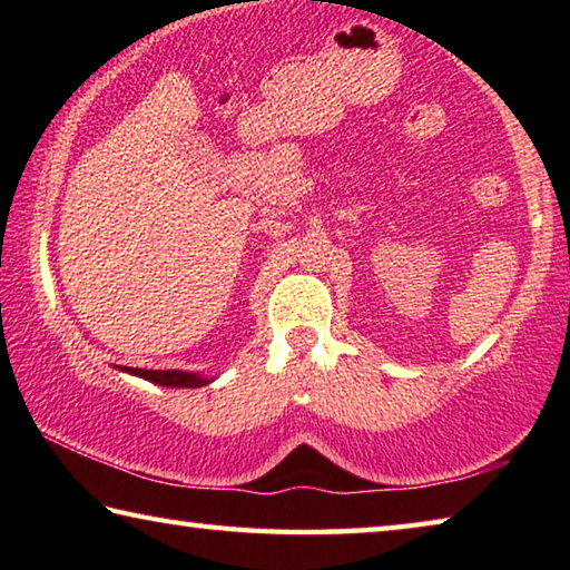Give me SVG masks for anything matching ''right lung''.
<instances>
[{"instance_id":"1","label":"right lung","mask_w":570,"mask_h":570,"mask_svg":"<svg viewBox=\"0 0 570 570\" xmlns=\"http://www.w3.org/2000/svg\"><path fill=\"white\" fill-rule=\"evenodd\" d=\"M120 372L135 374L153 384H163V387H204V384L214 382L210 377H200L196 372H180V370H138V366H120Z\"/></svg>"}]
</instances>
